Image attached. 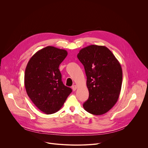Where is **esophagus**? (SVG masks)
<instances>
[{
    "label": "esophagus",
    "mask_w": 148,
    "mask_h": 148,
    "mask_svg": "<svg viewBox=\"0 0 148 148\" xmlns=\"http://www.w3.org/2000/svg\"><path fill=\"white\" fill-rule=\"evenodd\" d=\"M77 86H75V85L73 86V87H72V89H73V91H75V90H77Z\"/></svg>",
    "instance_id": "34e87169"
}]
</instances>
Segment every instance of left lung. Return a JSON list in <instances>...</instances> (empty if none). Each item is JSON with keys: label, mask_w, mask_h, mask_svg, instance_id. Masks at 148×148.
I'll use <instances>...</instances> for the list:
<instances>
[{"label": "left lung", "mask_w": 148, "mask_h": 148, "mask_svg": "<svg viewBox=\"0 0 148 148\" xmlns=\"http://www.w3.org/2000/svg\"><path fill=\"white\" fill-rule=\"evenodd\" d=\"M77 57L87 76L89 98L83 107L88 112L101 115L117 102L121 90L122 70L120 63L105 46L90 45L82 49Z\"/></svg>", "instance_id": "1"}]
</instances>
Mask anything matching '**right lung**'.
Wrapping results in <instances>:
<instances>
[{
  "mask_svg": "<svg viewBox=\"0 0 148 148\" xmlns=\"http://www.w3.org/2000/svg\"><path fill=\"white\" fill-rule=\"evenodd\" d=\"M67 54L66 50L47 46L36 52L26 66V92L36 106L46 114L60 110L72 92L62 83L58 69Z\"/></svg>",
  "mask_w": 148,
  "mask_h": 148,
  "instance_id": "1",
  "label": "right lung"
}]
</instances>
